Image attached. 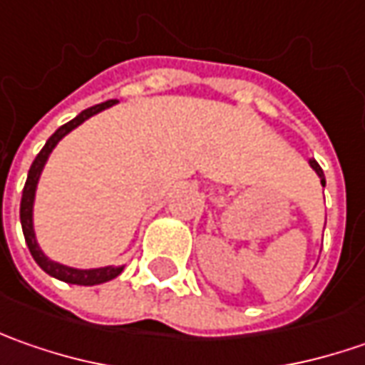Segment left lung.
Segmentation results:
<instances>
[{
  "label": "left lung",
  "mask_w": 365,
  "mask_h": 365,
  "mask_svg": "<svg viewBox=\"0 0 365 365\" xmlns=\"http://www.w3.org/2000/svg\"><path fill=\"white\" fill-rule=\"evenodd\" d=\"M311 166L315 168V173L319 175V178H321V185L325 187V175H323V170H321V166L317 164V160H311Z\"/></svg>",
  "instance_id": "obj_1"
}]
</instances>
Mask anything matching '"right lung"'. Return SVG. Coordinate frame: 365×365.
I'll list each match as a JSON object with an SVG mask.
<instances>
[{
    "label": "right lung",
    "mask_w": 365,
    "mask_h": 365,
    "mask_svg": "<svg viewBox=\"0 0 365 365\" xmlns=\"http://www.w3.org/2000/svg\"><path fill=\"white\" fill-rule=\"evenodd\" d=\"M115 103V99L111 101H106V103H99V106H93L85 111H81L75 120H71L68 123L61 125L56 132L52 133L48 138V142L44 144V148L40 150V154L36 156L32 166H30V173H28V178H26V185H24V192H21V203H20V221H21V230H24V237H26V244L30 247V254L32 258L36 259V264L44 270L50 276L63 280V282H68V284H81V287H93V284H101V282H107L111 278H115L118 274L123 270V268H95V270H77V268H68V266H63V264H56L48 259L42 250L38 247L34 237V227H32V205H34V192L36 185H38V178H40V173L44 168V164L48 160V154L52 152V148L56 146L61 140H63L66 133L71 130H75L77 125H81L85 120H89L91 115L103 111L107 107H111Z\"/></svg>",
    "instance_id": "right-lung-1"
}]
</instances>
